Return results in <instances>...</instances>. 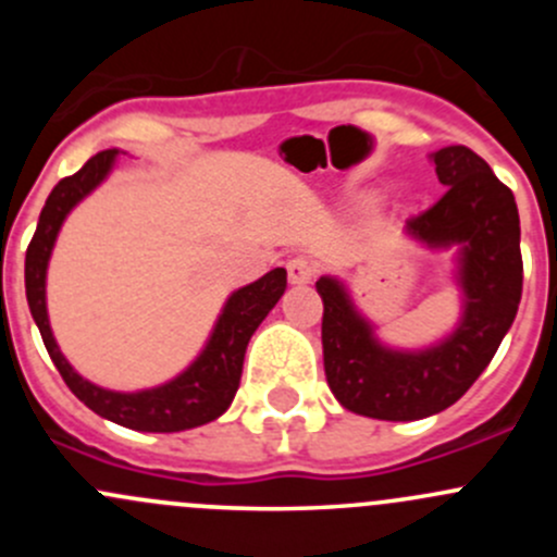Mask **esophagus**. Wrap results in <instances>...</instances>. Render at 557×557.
<instances>
[{
    "label": "esophagus",
    "mask_w": 557,
    "mask_h": 557,
    "mask_svg": "<svg viewBox=\"0 0 557 557\" xmlns=\"http://www.w3.org/2000/svg\"><path fill=\"white\" fill-rule=\"evenodd\" d=\"M314 274H318V261L312 256H296L288 261V277L294 285L312 283Z\"/></svg>",
    "instance_id": "1"
}]
</instances>
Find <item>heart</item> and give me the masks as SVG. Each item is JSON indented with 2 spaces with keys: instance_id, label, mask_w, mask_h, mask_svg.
<instances>
[{
  "instance_id": "obj_1",
  "label": "heart",
  "mask_w": 557,
  "mask_h": 557,
  "mask_svg": "<svg viewBox=\"0 0 557 557\" xmlns=\"http://www.w3.org/2000/svg\"><path fill=\"white\" fill-rule=\"evenodd\" d=\"M377 205V199H374L372 194H363L361 199H358V207H361V210H369V207H374Z\"/></svg>"
}]
</instances>
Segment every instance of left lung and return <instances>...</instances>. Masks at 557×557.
Here are the masks:
<instances>
[{"mask_svg":"<svg viewBox=\"0 0 557 557\" xmlns=\"http://www.w3.org/2000/svg\"><path fill=\"white\" fill-rule=\"evenodd\" d=\"M447 194L407 223L429 250L455 247L460 320L429 347L385 345L339 277L314 283L323 299V367L345 409L377 420H423L453 407L485 372L512 329L522 294L520 215L515 196L463 145L431 153Z\"/></svg>","mask_w":557,"mask_h":557,"instance_id":"8db88e82","label":"left lung"}]
</instances>
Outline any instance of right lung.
<instances>
[{
	"instance_id": "1",
	"label": "right lung",
	"mask_w": 557,
	"mask_h": 557,
	"mask_svg": "<svg viewBox=\"0 0 557 557\" xmlns=\"http://www.w3.org/2000/svg\"><path fill=\"white\" fill-rule=\"evenodd\" d=\"M117 156H121L117 148L102 150L94 159H88L81 172L64 177L50 190L48 201L39 212L37 232L32 237L29 250H26V301H29L32 318H35L45 347H48L50 361L55 363L70 391L88 409L102 414L104 420L123 425V429L148 431V434H174V431L210 423L232 407L239 377H243L247 342L256 334L261 320L272 312L280 296L285 294L288 272L272 269L256 283L234 290L218 314L199 356L177 377L166 380V383L126 393L94 385L91 380L77 374L55 345L53 329H50L48 299H45L48 261L53 256V245L59 239L66 215L104 183L107 174L115 166Z\"/></svg>"
}]
</instances>
